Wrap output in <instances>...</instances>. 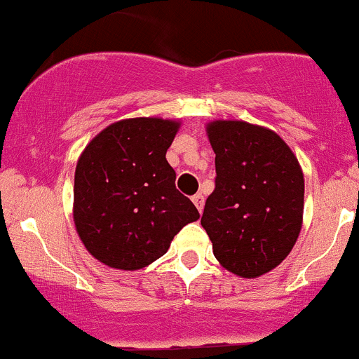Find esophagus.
Here are the masks:
<instances>
[{
    "instance_id": "esophagus-1",
    "label": "esophagus",
    "mask_w": 359,
    "mask_h": 359,
    "mask_svg": "<svg viewBox=\"0 0 359 359\" xmlns=\"http://www.w3.org/2000/svg\"><path fill=\"white\" fill-rule=\"evenodd\" d=\"M191 202H194L195 208L198 209V212H202V208H204V195L195 194L194 197H191Z\"/></svg>"
}]
</instances>
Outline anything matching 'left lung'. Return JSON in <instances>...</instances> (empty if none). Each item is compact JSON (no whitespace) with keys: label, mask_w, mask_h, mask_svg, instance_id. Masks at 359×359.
Here are the masks:
<instances>
[{"label":"left lung","mask_w":359,"mask_h":359,"mask_svg":"<svg viewBox=\"0 0 359 359\" xmlns=\"http://www.w3.org/2000/svg\"><path fill=\"white\" fill-rule=\"evenodd\" d=\"M205 133L216 154V180L201 225L226 271L260 278L278 267L299 239L304 172L274 130L215 120Z\"/></svg>","instance_id":"left-lung-1"}]
</instances>
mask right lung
<instances>
[{
    "label": "right lung",
    "mask_w": 359,
    "mask_h": 359,
    "mask_svg": "<svg viewBox=\"0 0 359 359\" xmlns=\"http://www.w3.org/2000/svg\"><path fill=\"white\" fill-rule=\"evenodd\" d=\"M180 122L126 118L85 147L74 171L73 219L88 253L120 271H137L168 253L198 211L176 190L165 161Z\"/></svg>",
    "instance_id": "obj_1"
}]
</instances>
